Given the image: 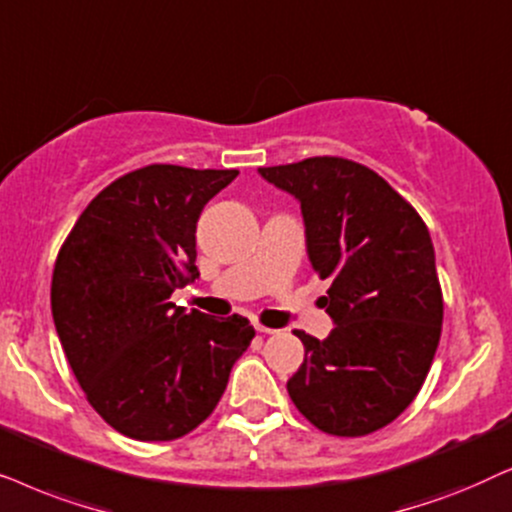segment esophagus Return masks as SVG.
I'll use <instances>...</instances> for the list:
<instances>
[{
  "mask_svg": "<svg viewBox=\"0 0 512 512\" xmlns=\"http://www.w3.org/2000/svg\"><path fill=\"white\" fill-rule=\"evenodd\" d=\"M255 330L262 332V335H276V332H278V330H274V327H267V325H260V323H255Z\"/></svg>",
  "mask_w": 512,
  "mask_h": 512,
  "instance_id": "34e87169",
  "label": "esophagus"
}]
</instances>
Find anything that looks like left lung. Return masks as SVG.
Here are the masks:
<instances>
[{"label": "left lung", "instance_id": "8db88e82", "mask_svg": "<svg viewBox=\"0 0 512 512\" xmlns=\"http://www.w3.org/2000/svg\"><path fill=\"white\" fill-rule=\"evenodd\" d=\"M257 173L295 196L311 269L332 281L327 339L295 330L306 353L288 381L292 403L330 435L379 431L417 398L440 342L431 234L384 177L356 161L313 156Z\"/></svg>", "mask_w": 512, "mask_h": 512}]
</instances>
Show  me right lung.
Segmentation results:
<instances>
[{
	"label": "right lung",
	"instance_id": "add662e5",
	"mask_svg": "<svg viewBox=\"0 0 512 512\" xmlns=\"http://www.w3.org/2000/svg\"><path fill=\"white\" fill-rule=\"evenodd\" d=\"M238 170H133L88 203L58 252L53 323L88 403L133 440L194 431L255 330L170 302L199 278L196 222Z\"/></svg>",
	"mask_w": 512,
	"mask_h": 512
}]
</instances>
